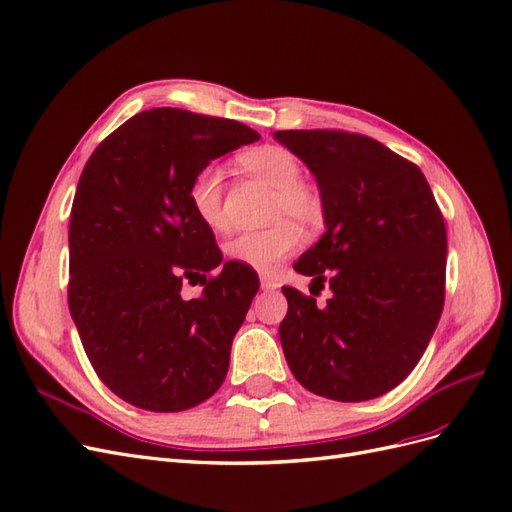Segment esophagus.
I'll return each mask as SVG.
<instances>
[{
  "label": "esophagus",
  "instance_id": "34e87169",
  "mask_svg": "<svg viewBox=\"0 0 512 512\" xmlns=\"http://www.w3.org/2000/svg\"><path fill=\"white\" fill-rule=\"evenodd\" d=\"M260 286H262V290H275L277 282L273 280V277H269V275H262L260 277Z\"/></svg>",
  "mask_w": 512,
  "mask_h": 512
}]
</instances>
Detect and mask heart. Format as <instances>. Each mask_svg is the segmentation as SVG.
<instances>
[{
    "label": "heart",
    "instance_id": "obj_1",
    "mask_svg": "<svg viewBox=\"0 0 512 512\" xmlns=\"http://www.w3.org/2000/svg\"><path fill=\"white\" fill-rule=\"evenodd\" d=\"M239 164L247 173L267 181L275 188L269 218L271 226L243 230L230 237L224 252L230 260L271 271L288 258L301 243V232L322 226L327 205L318 188L303 181V166L292 151L280 145H262L241 153ZM188 200L196 218L211 230L226 228L224 213V175L218 166L198 168L188 183Z\"/></svg>",
    "mask_w": 512,
    "mask_h": 512
}]
</instances>
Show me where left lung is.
I'll use <instances>...</instances> for the list:
<instances>
[{
    "instance_id": "8db88e82",
    "label": "left lung",
    "mask_w": 512,
    "mask_h": 512,
    "mask_svg": "<svg viewBox=\"0 0 512 512\" xmlns=\"http://www.w3.org/2000/svg\"><path fill=\"white\" fill-rule=\"evenodd\" d=\"M275 138L312 170L327 205V232L294 271L333 290L318 307L282 288L288 367L320 397H380L408 378L442 316V211L421 168L374 138L344 130H280Z\"/></svg>"
}]
</instances>
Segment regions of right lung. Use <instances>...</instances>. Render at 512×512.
<instances>
[{"label": "right lung", "mask_w": 512, "mask_h": 512, "mask_svg": "<svg viewBox=\"0 0 512 512\" xmlns=\"http://www.w3.org/2000/svg\"><path fill=\"white\" fill-rule=\"evenodd\" d=\"M239 121L151 108L108 134L87 160L70 213L68 305L98 378L151 412H181L220 389L258 275L222 262L188 200L211 160L256 143ZM204 286L183 300L180 286Z\"/></svg>", "instance_id": "right-lung-1"}]
</instances>
